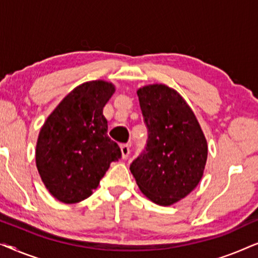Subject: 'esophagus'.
Returning a JSON list of instances; mask_svg holds the SVG:
<instances>
[{
    "instance_id": "obj_1",
    "label": "esophagus",
    "mask_w": 258,
    "mask_h": 258,
    "mask_svg": "<svg viewBox=\"0 0 258 258\" xmlns=\"http://www.w3.org/2000/svg\"><path fill=\"white\" fill-rule=\"evenodd\" d=\"M121 148V153H122V158H126L129 156V153H130V149H129V144L126 143H123L119 146Z\"/></svg>"
}]
</instances>
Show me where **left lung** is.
<instances>
[{
	"mask_svg": "<svg viewBox=\"0 0 258 258\" xmlns=\"http://www.w3.org/2000/svg\"><path fill=\"white\" fill-rule=\"evenodd\" d=\"M148 128L146 150L130 164L141 191L158 206L184 199L202 179L206 136L184 98L165 84L137 90Z\"/></svg>",
	"mask_w": 258,
	"mask_h": 258,
	"instance_id": "8db88e82",
	"label": "left lung"
}]
</instances>
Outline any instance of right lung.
<instances>
[{
	"instance_id": "right-lung-1",
	"label": "right lung",
	"mask_w": 258,
	"mask_h": 258,
	"mask_svg": "<svg viewBox=\"0 0 258 258\" xmlns=\"http://www.w3.org/2000/svg\"><path fill=\"white\" fill-rule=\"evenodd\" d=\"M115 86L89 81L73 89L48 116L38 134L36 167L48 191L59 202L79 203L100 184L110 163L121 158L107 135L103 108Z\"/></svg>"
}]
</instances>
